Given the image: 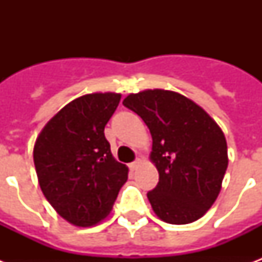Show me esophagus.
<instances>
[{"instance_id": "1", "label": "esophagus", "mask_w": 262, "mask_h": 262, "mask_svg": "<svg viewBox=\"0 0 262 262\" xmlns=\"http://www.w3.org/2000/svg\"><path fill=\"white\" fill-rule=\"evenodd\" d=\"M140 163H141V160L136 159L135 162H133V163H130V166H129V167H130V170H136V168H137L140 166Z\"/></svg>"}]
</instances>
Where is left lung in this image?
Wrapping results in <instances>:
<instances>
[{"instance_id":"8db88e82","label":"left lung","mask_w":262,"mask_h":262,"mask_svg":"<svg viewBox=\"0 0 262 262\" xmlns=\"http://www.w3.org/2000/svg\"><path fill=\"white\" fill-rule=\"evenodd\" d=\"M123 106L140 115L152 136L151 162L159 182L148 200L159 219L193 223L217 199L228 166L219 125L186 96L166 90L127 95Z\"/></svg>"}]
</instances>
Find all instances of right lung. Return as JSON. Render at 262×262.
<instances>
[{"instance_id":"right-lung-1","label":"right lung","mask_w":262,"mask_h":262,"mask_svg":"<svg viewBox=\"0 0 262 262\" xmlns=\"http://www.w3.org/2000/svg\"><path fill=\"white\" fill-rule=\"evenodd\" d=\"M121 94L83 95L62 107L39 133L34 163L47 201L77 227L95 226L110 213L129 168L111 154L104 126Z\"/></svg>"}]
</instances>
